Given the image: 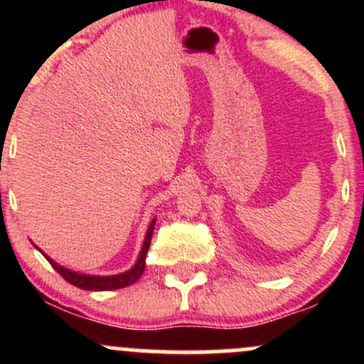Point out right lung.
I'll use <instances>...</instances> for the list:
<instances>
[{"label":"right lung","mask_w":364,"mask_h":364,"mask_svg":"<svg viewBox=\"0 0 364 364\" xmlns=\"http://www.w3.org/2000/svg\"><path fill=\"white\" fill-rule=\"evenodd\" d=\"M154 225H156V219L152 220L147 229V235H145V241L141 245L140 255L136 258V263L132 267V269L127 270L123 274H116V275H89V274H80V272H73V270L65 269V267L58 265L53 258H49L48 255L43 253L48 262L51 263L53 269L56 270L58 274L61 275L65 281H68L73 286L80 287V289L85 291H112V289H121V287H127L135 284L139 279L141 277L145 270V257H147L149 246H150V240H152V232H154Z\"/></svg>","instance_id":"1"}]
</instances>
